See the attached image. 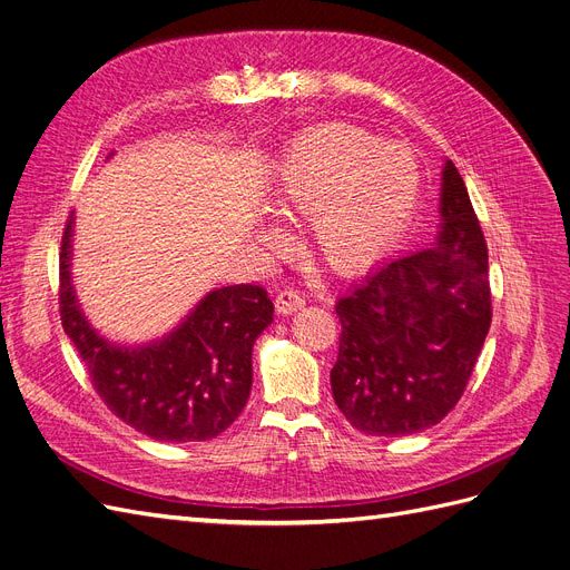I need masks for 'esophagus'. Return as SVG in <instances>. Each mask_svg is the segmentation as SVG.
I'll return each instance as SVG.
<instances>
[{"label": "esophagus", "mask_w": 570, "mask_h": 570, "mask_svg": "<svg viewBox=\"0 0 570 570\" xmlns=\"http://www.w3.org/2000/svg\"><path fill=\"white\" fill-rule=\"evenodd\" d=\"M302 306H304V297L295 289H283L281 295L275 297V312H278L281 316L295 314V312H299Z\"/></svg>", "instance_id": "34e87169"}]
</instances>
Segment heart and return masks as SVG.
<instances>
[{
  "label": "heart",
  "mask_w": 570,
  "mask_h": 570,
  "mask_svg": "<svg viewBox=\"0 0 570 570\" xmlns=\"http://www.w3.org/2000/svg\"><path fill=\"white\" fill-rule=\"evenodd\" d=\"M423 197V166L402 145L344 120L302 130L278 161L273 206L292 223H306V245L335 275L373 268L409 230ZM262 243L283 247L278 228Z\"/></svg>",
  "instance_id": "1"
}]
</instances>
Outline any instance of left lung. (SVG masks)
<instances>
[{
  "label": "left lung",
  "instance_id": "8db88e82",
  "mask_svg": "<svg viewBox=\"0 0 570 570\" xmlns=\"http://www.w3.org/2000/svg\"><path fill=\"white\" fill-rule=\"evenodd\" d=\"M335 312L342 337L331 385L356 430L413 435L456 406L488 337L492 304L485 237L450 159L435 243L373 268Z\"/></svg>",
  "mask_w": 570,
  "mask_h": 570
}]
</instances>
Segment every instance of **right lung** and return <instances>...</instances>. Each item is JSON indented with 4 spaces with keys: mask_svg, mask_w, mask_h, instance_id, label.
<instances>
[{
    "mask_svg": "<svg viewBox=\"0 0 570 570\" xmlns=\"http://www.w3.org/2000/svg\"><path fill=\"white\" fill-rule=\"evenodd\" d=\"M73 220L61 239V325L90 381L116 416L151 440L202 442L243 413L252 390V350L273 321L258 285H230L202 297L170 333L145 344H118L85 318L71 278Z\"/></svg>",
    "mask_w": 570,
    "mask_h": 570,
    "instance_id": "right-lung-1",
    "label": "right lung"
}]
</instances>
